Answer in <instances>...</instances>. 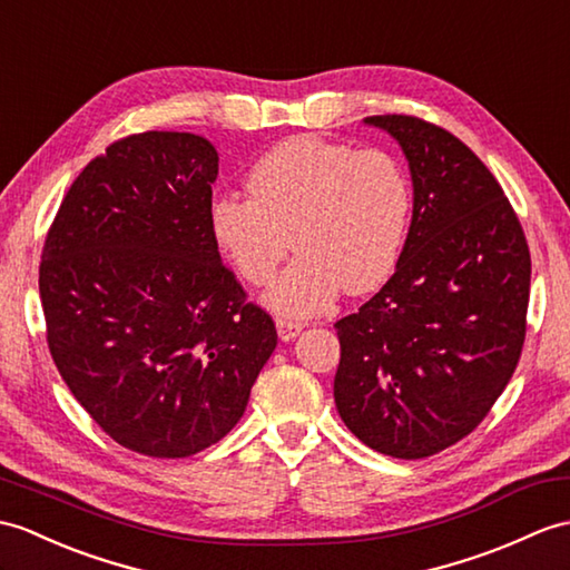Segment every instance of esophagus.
Segmentation results:
<instances>
[{
  "instance_id": "1",
  "label": "esophagus",
  "mask_w": 570,
  "mask_h": 570,
  "mask_svg": "<svg viewBox=\"0 0 570 570\" xmlns=\"http://www.w3.org/2000/svg\"><path fill=\"white\" fill-rule=\"evenodd\" d=\"M301 330H303L301 321H291V317H276V333H279V337L284 342L298 337Z\"/></svg>"
}]
</instances>
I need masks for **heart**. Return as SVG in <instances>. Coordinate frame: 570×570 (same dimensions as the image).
Wrapping results in <instances>:
<instances>
[{
    "mask_svg": "<svg viewBox=\"0 0 570 570\" xmlns=\"http://www.w3.org/2000/svg\"><path fill=\"white\" fill-rule=\"evenodd\" d=\"M247 189L249 196L210 198L208 230L237 276L253 286L272 282L294 243L301 247L269 288L274 311L317 313L342 288L366 294L399 267L413 189L391 153L294 136L259 157Z\"/></svg>",
    "mask_w": 570,
    "mask_h": 570,
    "instance_id": "b5f03b06",
    "label": "heart"
}]
</instances>
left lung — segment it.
Segmentation results:
<instances>
[{"label": "left lung", "instance_id": "8db88e82", "mask_svg": "<svg viewBox=\"0 0 570 570\" xmlns=\"http://www.w3.org/2000/svg\"><path fill=\"white\" fill-rule=\"evenodd\" d=\"M401 142L413 223L395 274L335 323V405L352 434L425 459L481 425L520 362L532 257L518 214L475 153L417 116H368Z\"/></svg>", "mask_w": 570, "mask_h": 570}]
</instances>
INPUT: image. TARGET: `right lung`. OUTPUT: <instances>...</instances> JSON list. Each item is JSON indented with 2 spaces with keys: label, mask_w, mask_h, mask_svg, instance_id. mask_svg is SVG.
Segmentation results:
<instances>
[{
  "label": "right lung",
  "mask_w": 570,
  "mask_h": 570,
  "mask_svg": "<svg viewBox=\"0 0 570 570\" xmlns=\"http://www.w3.org/2000/svg\"><path fill=\"white\" fill-rule=\"evenodd\" d=\"M218 153L145 130L95 157L52 218L38 288L62 381L114 442L155 459L216 444L276 347L208 230Z\"/></svg>",
  "instance_id": "1"
}]
</instances>
